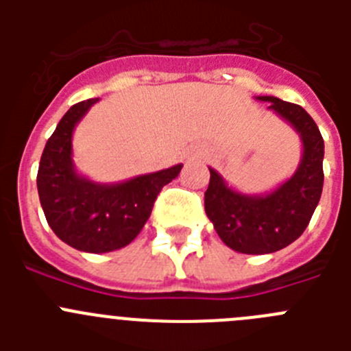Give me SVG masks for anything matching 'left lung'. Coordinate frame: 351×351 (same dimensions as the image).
<instances>
[{
    "instance_id": "left-lung-1",
    "label": "left lung",
    "mask_w": 351,
    "mask_h": 351,
    "mask_svg": "<svg viewBox=\"0 0 351 351\" xmlns=\"http://www.w3.org/2000/svg\"><path fill=\"white\" fill-rule=\"evenodd\" d=\"M258 100L271 101L269 108L300 133L304 154L297 172L265 197L237 193L209 169L204 197L207 216L223 243L246 255L274 253L299 239L311 221L324 188V138L313 117L300 105L276 96H258Z\"/></svg>"
}]
</instances>
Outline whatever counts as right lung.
Listing matches in <instances>:
<instances>
[{"instance_id": "obj_1", "label": "right lung", "mask_w": 351, "mask_h": 351, "mask_svg": "<svg viewBox=\"0 0 351 351\" xmlns=\"http://www.w3.org/2000/svg\"><path fill=\"white\" fill-rule=\"evenodd\" d=\"M95 101L70 107L56 126L40 158L36 186L49 226L63 243L86 253H107L137 237L161 188L178 178L182 165L110 186L77 176L71 163V133Z\"/></svg>"}]
</instances>
